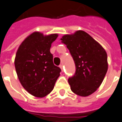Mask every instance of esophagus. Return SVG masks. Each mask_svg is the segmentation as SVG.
Returning a JSON list of instances; mask_svg holds the SVG:
<instances>
[{"instance_id":"esophagus-1","label":"esophagus","mask_w":122,"mask_h":122,"mask_svg":"<svg viewBox=\"0 0 122 122\" xmlns=\"http://www.w3.org/2000/svg\"><path fill=\"white\" fill-rule=\"evenodd\" d=\"M60 68L61 69V70H62V71H63V70H64V66H63V65L62 64H61V65H60Z\"/></svg>"}]
</instances>
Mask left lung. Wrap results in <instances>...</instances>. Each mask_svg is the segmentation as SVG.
I'll return each instance as SVG.
<instances>
[{"label": "left lung", "mask_w": 122, "mask_h": 122, "mask_svg": "<svg viewBox=\"0 0 122 122\" xmlns=\"http://www.w3.org/2000/svg\"><path fill=\"white\" fill-rule=\"evenodd\" d=\"M66 45L76 66V72L68 82L71 91L87 97L98 89L108 69L107 55L103 47L86 32L78 30L60 38Z\"/></svg>", "instance_id": "1"}]
</instances>
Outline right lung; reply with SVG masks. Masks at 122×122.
<instances>
[{
  "label": "right lung",
  "instance_id": "1",
  "mask_svg": "<svg viewBox=\"0 0 122 122\" xmlns=\"http://www.w3.org/2000/svg\"><path fill=\"white\" fill-rule=\"evenodd\" d=\"M58 34L44 35L35 31L19 46L15 67L21 85L30 94L42 98L53 91L61 69L53 62L51 44Z\"/></svg>",
  "mask_w": 122,
  "mask_h": 122
}]
</instances>
